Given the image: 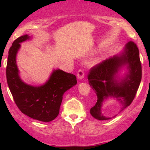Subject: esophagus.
Here are the masks:
<instances>
[{"label": "esophagus", "instance_id": "esophagus-1", "mask_svg": "<svg viewBox=\"0 0 150 150\" xmlns=\"http://www.w3.org/2000/svg\"><path fill=\"white\" fill-rule=\"evenodd\" d=\"M84 76H85V73H84L83 70L82 69L78 70V72H77V78H78L79 80H82V79L84 77Z\"/></svg>", "mask_w": 150, "mask_h": 150}]
</instances>
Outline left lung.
<instances>
[{
	"mask_svg": "<svg viewBox=\"0 0 150 150\" xmlns=\"http://www.w3.org/2000/svg\"><path fill=\"white\" fill-rule=\"evenodd\" d=\"M124 67L127 72L123 76L120 73ZM142 66L140 53L134 42L125 44L119 54L105 60L91 68L88 74L89 85L97 94L96 104L91 108L90 114L99 120H109L115 116H105L102 113L103 103L113 98L119 103L121 112L131 104L140 86Z\"/></svg>",
	"mask_w": 150,
	"mask_h": 150,
	"instance_id": "left-lung-1",
	"label": "left lung"
}]
</instances>
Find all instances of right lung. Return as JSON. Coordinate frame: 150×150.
Masks as SVG:
<instances>
[{"mask_svg": "<svg viewBox=\"0 0 150 150\" xmlns=\"http://www.w3.org/2000/svg\"><path fill=\"white\" fill-rule=\"evenodd\" d=\"M28 34L13 42L8 52L6 77L8 87L19 109L33 119L43 122L54 120L59 113L63 96L77 84L75 75L53 70L44 85L32 86L25 83L20 76L16 56L20 44L31 39Z\"/></svg>", "mask_w": 150, "mask_h": 150, "instance_id": "1", "label": "right lung"}]
</instances>
